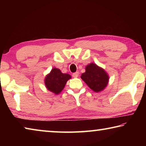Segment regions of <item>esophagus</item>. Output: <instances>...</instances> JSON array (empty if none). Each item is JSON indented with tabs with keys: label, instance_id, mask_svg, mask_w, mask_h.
Segmentation results:
<instances>
[{
	"label": "esophagus",
	"instance_id": "1",
	"mask_svg": "<svg viewBox=\"0 0 146 146\" xmlns=\"http://www.w3.org/2000/svg\"><path fill=\"white\" fill-rule=\"evenodd\" d=\"M78 72H75V73H73V76L74 78H76V77H78Z\"/></svg>",
	"mask_w": 146,
	"mask_h": 146
}]
</instances>
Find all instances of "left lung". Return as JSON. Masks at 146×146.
Segmentation results:
<instances>
[{
    "label": "left lung",
    "instance_id": "8db88e82",
    "mask_svg": "<svg viewBox=\"0 0 146 146\" xmlns=\"http://www.w3.org/2000/svg\"><path fill=\"white\" fill-rule=\"evenodd\" d=\"M85 70L80 78L90 89L95 92H100L107 87L110 77L102 68L93 62L86 66Z\"/></svg>",
    "mask_w": 146,
    "mask_h": 146
}]
</instances>
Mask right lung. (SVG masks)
<instances>
[{"instance_id": "add662e5", "label": "right lung", "mask_w": 146, "mask_h": 146, "mask_svg": "<svg viewBox=\"0 0 146 146\" xmlns=\"http://www.w3.org/2000/svg\"><path fill=\"white\" fill-rule=\"evenodd\" d=\"M70 78V75L62 73L59 69L53 68L50 73L46 76L44 84L48 90L57 95L63 90L66 82Z\"/></svg>"}]
</instances>
